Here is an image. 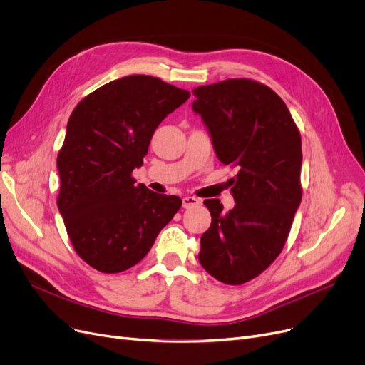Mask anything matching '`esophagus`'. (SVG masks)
<instances>
[{"label": "esophagus", "mask_w": 365, "mask_h": 365, "mask_svg": "<svg viewBox=\"0 0 365 365\" xmlns=\"http://www.w3.org/2000/svg\"><path fill=\"white\" fill-rule=\"evenodd\" d=\"M182 202H183V208H194V207L201 205V201L195 197H185Z\"/></svg>", "instance_id": "obj_1"}]
</instances>
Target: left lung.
I'll return each mask as SVG.
<instances>
[{"label":"left lung","instance_id":"obj_1","mask_svg":"<svg viewBox=\"0 0 365 365\" xmlns=\"http://www.w3.org/2000/svg\"><path fill=\"white\" fill-rule=\"evenodd\" d=\"M220 163L237 167L235 207L222 212L205 200L212 225L198 255L216 279L240 285L260 275L281 253L302 201V139L279 96L253 80L237 78L194 88Z\"/></svg>","mask_w":365,"mask_h":365}]
</instances>
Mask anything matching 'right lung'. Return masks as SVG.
I'll list each match as a JSON object with an SVG mask.
<instances>
[{
    "mask_svg": "<svg viewBox=\"0 0 365 365\" xmlns=\"http://www.w3.org/2000/svg\"><path fill=\"white\" fill-rule=\"evenodd\" d=\"M149 75H128L94 90L75 106L57 155V207L78 256L118 274L139 263L182 200L136 185L152 134L189 99Z\"/></svg>",
    "mask_w": 365,
    "mask_h": 365,
    "instance_id": "right-lung-1",
    "label": "right lung"
}]
</instances>
